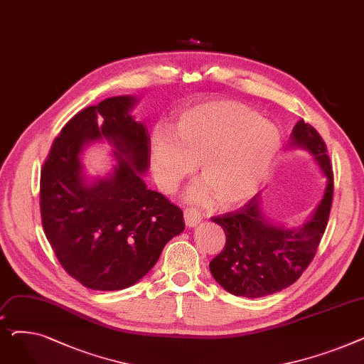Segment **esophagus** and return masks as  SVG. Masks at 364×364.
I'll use <instances>...</instances> for the list:
<instances>
[{"mask_svg": "<svg viewBox=\"0 0 364 364\" xmlns=\"http://www.w3.org/2000/svg\"><path fill=\"white\" fill-rule=\"evenodd\" d=\"M200 220H202V214H200V211H198L196 208H186L184 209L186 225L195 227L198 223H200Z\"/></svg>", "mask_w": 364, "mask_h": 364, "instance_id": "esophagus-1", "label": "esophagus"}]
</instances>
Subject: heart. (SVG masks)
Instances as JSON below:
<instances>
[{
    "label": "heart",
    "instance_id": "obj_1",
    "mask_svg": "<svg viewBox=\"0 0 364 364\" xmlns=\"http://www.w3.org/2000/svg\"><path fill=\"white\" fill-rule=\"evenodd\" d=\"M280 134L259 114L236 102H213L178 114L172 127L153 132L150 161L164 192H172L195 168L205 180L187 196L203 202L213 195L218 205L233 206L250 199L277 156Z\"/></svg>",
    "mask_w": 364,
    "mask_h": 364
}]
</instances>
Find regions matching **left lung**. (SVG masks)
Instances as JSON below:
<instances>
[{"mask_svg":"<svg viewBox=\"0 0 364 364\" xmlns=\"http://www.w3.org/2000/svg\"><path fill=\"white\" fill-rule=\"evenodd\" d=\"M291 140L292 147L311 153L326 177L323 199L310 220L296 228L267 218L259 195L237 211L213 217L225 233V246L209 262V270L227 292L236 296L261 298L295 283L313 261L326 230L333 198V172L326 144L302 119L294 127Z\"/></svg>","mask_w":364,"mask_h":364,"instance_id":"1","label":"left lung"}]
</instances>
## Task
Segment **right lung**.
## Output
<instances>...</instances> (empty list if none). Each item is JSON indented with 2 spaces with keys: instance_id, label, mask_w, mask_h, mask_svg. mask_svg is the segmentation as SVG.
<instances>
[{
  "instance_id": "1",
  "label": "right lung",
  "mask_w": 364,
  "mask_h": 364,
  "mask_svg": "<svg viewBox=\"0 0 364 364\" xmlns=\"http://www.w3.org/2000/svg\"><path fill=\"white\" fill-rule=\"evenodd\" d=\"M137 99L118 95L78 112L55 137L41 171L44 233L69 276L94 291H119L144 277L164 246L184 230L181 209L147 188V128L131 114ZM107 139L117 165L88 183L80 155Z\"/></svg>"
}]
</instances>
